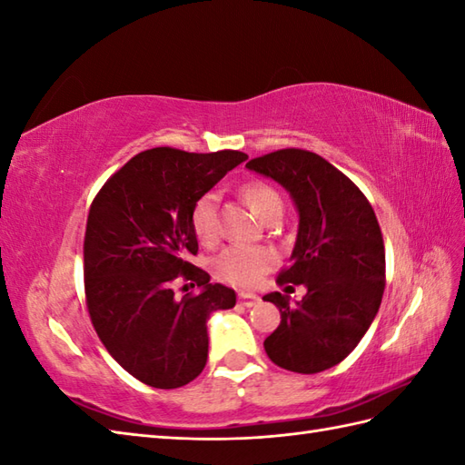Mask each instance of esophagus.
Wrapping results in <instances>:
<instances>
[{"instance_id": "34e87169", "label": "esophagus", "mask_w": 465, "mask_h": 465, "mask_svg": "<svg viewBox=\"0 0 465 465\" xmlns=\"http://www.w3.org/2000/svg\"><path fill=\"white\" fill-rule=\"evenodd\" d=\"M238 303L240 305H245V308H252V305L260 303V298L255 293H238Z\"/></svg>"}]
</instances>
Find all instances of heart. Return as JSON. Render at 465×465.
Here are the masks:
<instances>
[{
  "label": "heart",
  "mask_w": 465,
  "mask_h": 465,
  "mask_svg": "<svg viewBox=\"0 0 465 465\" xmlns=\"http://www.w3.org/2000/svg\"><path fill=\"white\" fill-rule=\"evenodd\" d=\"M243 195L252 210L263 217L272 207L282 205L280 193L263 182H252L243 187ZM192 227L195 238L203 245H213L220 238V222H217V193L207 192L192 207ZM275 263V255L260 245H230L212 263L213 275L220 282L233 288H253Z\"/></svg>",
  "instance_id": "1"
}]
</instances>
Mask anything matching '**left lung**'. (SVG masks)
Wrapping results in <instances>:
<instances>
[{"label": "left lung", "instance_id": "1", "mask_svg": "<svg viewBox=\"0 0 465 465\" xmlns=\"http://www.w3.org/2000/svg\"><path fill=\"white\" fill-rule=\"evenodd\" d=\"M245 167L272 177L298 207V238L278 283L305 285L298 305L288 295H263L282 322L263 341L283 370L318 373L348 358L380 310L385 288L383 238L373 213L348 175L308 150H278Z\"/></svg>", "mask_w": 465, "mask_h": 465}]
</instances>
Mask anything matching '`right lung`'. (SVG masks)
<instances>
[{
  "instance_id": "1",
  "label": "right lung",
  "mask_w": 465,
  "mask_h": 465,
  "mask_svg": "<svg viewBox=\"0 0 465 465\" xmlns=\"http://www.w3.org/2000/svg\"><path fill=\"white\" fill-rule=\"evenodd\" d=\"M248 155L153 147L134 155L92 202L84 240L87 312L105 350L135 380L160 390L190 383L207 361V320L235 305L210 283L197 253L192 207ZM182 277L203 292L177 299ZM187 290V285H183Z\"/></svg>"
}]
</instances>
